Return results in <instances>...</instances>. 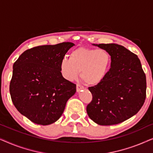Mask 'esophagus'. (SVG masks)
<instances>
[{"label":"esophagus","mask_w":153,"mask_h":153,"mask_svg":"<svg viewBox=\"0 0 153 153\" xmlns=\"http://www.w3.org/2000/svg\"><path fill=\"white\" fill-rule=\"evenodd\" d=\"M84 89V87L83 86V85H80V84H76V91L77 92H79V91H81V90H83Z\"/></svg>","instance_id":"34e87169"}]
</instances>
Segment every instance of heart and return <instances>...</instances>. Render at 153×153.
Segmentation results:
<instances>
[{
	"instance_id": "b5f03b06",
	"label": "heart",
	"mask_w": 153,
	"mask_h": 153,
	"mask_svg": "<svg viewBox=\"0 0 153 153\" xmlns=\"http://www.w3.org/2000/svg\"><path fill=\"white\" fill-rule=\"evenodd\" d=\"M111 57L105 49L79 48L72 51L70 58H64L60 71L65 78L73 81L79 76L85 84L95 85L104 80L109 70Z\"/></svg>"
}]
</instances>
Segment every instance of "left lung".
I'll use <instances>...</instances> for the list:
<instances>
[{
  "mask_svg": "<svg viewBox=\"0 0 153 153\" xmlns=\"http://www.w3.org/2000/svg\"><path fill=\"white\" fill-rule=\"evenodd\" d=\"M96 46L109 53L111 62L104 80L88 88L93 99L86 107L87 114L98 125H116L137 114L143 105L146 74L138 56L123 46Z\"/></svg>",
  "mask_w": 153,
  "mask_h": 153,
  "instance_id": "left-lung-1",
  "label": "left lung"
}]
</instances>
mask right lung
<instances>
[{"label":"right lung","mask_w":153,"mask_h":153,"mask_svg":"<svg viewBox=\"0 0 153 153\" xmlns=\"http://www.w3.org/2000/svg\"><path fill=\"white\" fill-rule=\"evenodd\" d=\"M74 45L62 42L25 51L13 65L10 93L16 109L42 125L55 123L68 100L76 93V84L60 72V63Z\"/></svg>","instance_id":"obj_1"}]
</instances>
